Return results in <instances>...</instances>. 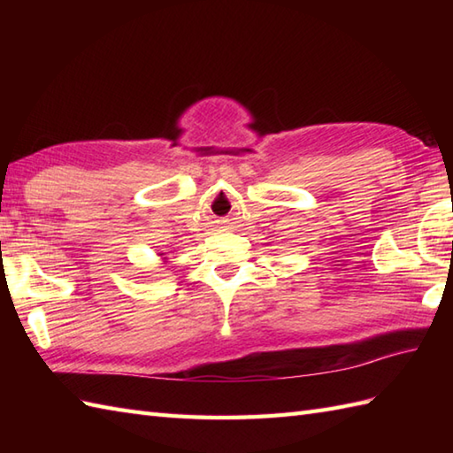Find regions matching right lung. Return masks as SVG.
<instances>
[{
    "label": "right lung",
    "mask_w": 453,
    "mask_h": 453,
    "mask_svg": "<svg viewBox=\"0 0 453 453\" xmlns=\"http://www.w3.org/2000/svg\"><path fill=\"white\" fill-rule=\"evenodd\" d=\"M159 255H163V253H159Z\"/></svg>",
    "instance_id": "right-lung-1"
}]
</instances>
